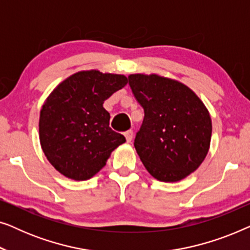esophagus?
Listing matches in <instances>:
<instances>
[{
    "label": "esophagus",
    "mask_w": 250,
    "mask_h": 250,
    "mask_svg": "<svg viewBox=\"0 0 250 250\" xmlns=\"http://www.w3.org/2000/svg\"><path fill=\"white\" fill-rule=\"evenodd\" d=\"M124 135H125V138H126V141L129 143V142L132 141V139H133V131H127Z\"/></svg>",
    "instance_id": "1"
}]
</instances>
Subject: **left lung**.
Wrapping results in <instances>:
<instances>
[{
	"label": "left lung",
	"mask_w": 250,
	"mask_h": 250,
	"mask_svg": "<svg viewBox=\"0 0 250 250\" xmlns=\"http://www.w3.org/2000/svg\"><path fill=\"white\" fill-rule=\"evenodd\" d=\"M128 84L145 118L134 146L150 175L177 182L206 158L211 119L199 97L181 82L158 74H132Z\"/></svg>",
	"instance_id": "8db88e82"
}]
</instances>
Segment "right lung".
I'll return each instance as SVG.
<instances>
[{"label": "right lung", "instance_id": "obj_1", "mask_svg": "<svg viewBox=\"0 0 250 250\" xmlns=\"http://www.w3.org/2000/svg\"><path fill=\"white\" fill-rule=\"evenodd\" d=\"M127 84V77L82 70L61 82L40 112V142L60 174L75 181L94 176L126 140L109 127L104 102Z\"/></svg>", "mask_w": 250, "mask_h": 250}]
</instances>
